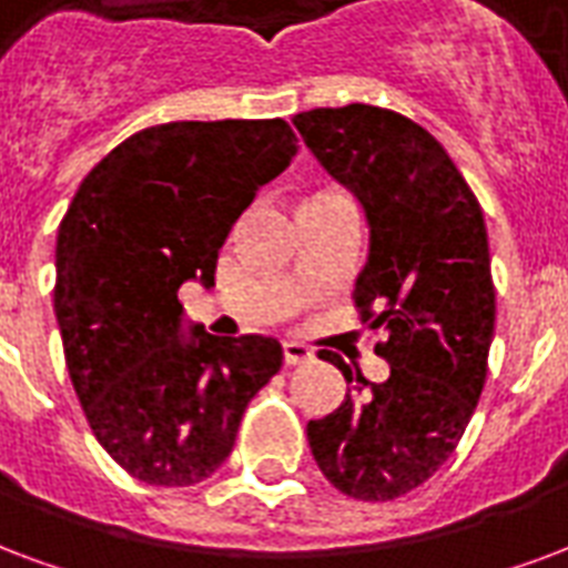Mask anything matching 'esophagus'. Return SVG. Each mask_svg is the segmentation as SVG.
<instances>
[{"label": "esophagus", "instance_id": "esophagus-1", "mask_svg": "<svg viewBox=\"0 0 568 568\" xmlns=\"http://www.w3.org/2000/svg\"><path fill=\"white\" fill-rule=\"evenodd\" d=\"M314 359V349L300 344V341H284V362L287 365H302V362Z\"/></svg>", "mask_w": 568, "mask_h": 568}]
</instances>
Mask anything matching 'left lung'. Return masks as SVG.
<instances>
[{"label": "left lung", "instance_id": "obj_1", "mask_svg": "<svg viewBox=\"0 0 568 568\" xmlns=\"http://www.w3.org/2000/svg\"><path fill=\"white\" fill-rule=\"evenodd\" d=\"M293 125L365 209L368 263L353 300L368 329L386 332L374 349L389 362V377L371 383L320 353L359 386L308 422L311 455L353 500H395L446 464L485 386L497 314L488 230L462 170L413 119L347 104Z\"/></svg>", "mask_w": 568, "mask_h": 568}]
</instances>
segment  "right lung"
Masks as SVG:
<instances>
[{
	"instance_id": "right-lung-1",
	"label": "right lung",
	"mask_w": 568,
	"mask_h": 568,
	"mask_svg": "<svg viewBox=\"0 0 568 568\" xmlns=\"http://www.w3.org/2000/svg\"><path fill=\"white\" fill-rule=\"evenodd\" d=\"M296 149L284 119L168 122L131 134L77 187L59 224L53 308L89 428L134 479H209L278 374L275 338L185 335L179 287L215 284L224 239Z\"/></svg>"
}]
</instances>
